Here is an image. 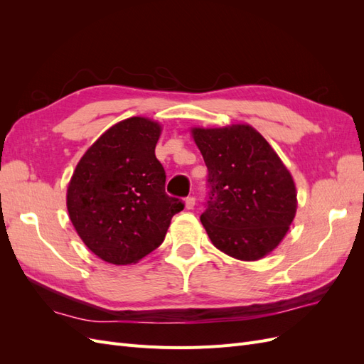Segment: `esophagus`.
I'll use <instances>...</instances> for the list:
<instances>
[{
    "instance_id": "obj_1",
    "label": "esophagus",
    "mask_w": 364,
    "mask_h": 364,
    "mask_svg": "<svg viewBox=\"0 0 364 364\" xmlns=\"http://www.w3.org/2000/svg\"><path fill=\"white\" fill-rule=\"evenodd\" d=\"M196 206V199L193 196H190V197H186L185 199V208L186 209H193Z\"/></svg>"
}]
</instances>
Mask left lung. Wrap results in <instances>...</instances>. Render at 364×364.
<instances>
[{"instance_id":"obj_1","label":"left lung","mask_w":364,"mask_h":364,"mask_svg":"<svg viewBox=\"0 0 364 364\" xmlns=\"http://www.w3.org/2000/svg\"><path fill=\"white\" fill-rule=\"evenodd\" d=\"M208 167L209 200L200 222L211 243L240 261L267 257L297 209L293 176L250 124L191 127Z\"/></svg>"}]
</instances>
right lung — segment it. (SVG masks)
I'll list each match as a JSON object with an SVG mask.
<instances>
[{"instance_id": "1", "label": "right lung", "mask_w": 364, "mask_h": 364, "mask_svg": "<svg viewBox=\"0 0 364 364\" xmlns=\"http://www.w3.org/2000/svg\"><path fill=\"white\" fill-rule=\"evenodd\" d=\"M162 124L130 117L109 127L85 151L67 188L71 223L100 259L130 266L161 246L183 203L165 194L155 156Z\"/></svg>"}]
</instances>
